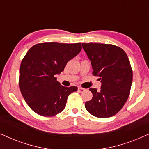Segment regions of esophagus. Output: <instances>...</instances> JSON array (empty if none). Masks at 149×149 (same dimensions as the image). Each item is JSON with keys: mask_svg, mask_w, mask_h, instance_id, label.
Masks as SVG:
<instances>
[{"mask_svg": "<svg viewBox=\"0 0 149 149\" xmlns=\"http://www.w3.org/2000/svg\"><path fill=\"white\" fill-rule=\"evenodd\" d=\"M84 90H85V89H84V88H82V87H78V92H80V93H82L83 91H84Z\"/></svg>", "mask_w": 149, "mask_h": 149, "instance_id": "esophagus-1", "label": "esophagus"}]
</instances>
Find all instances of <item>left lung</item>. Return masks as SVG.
<instances>
[{
  "label": "left lung",
  "instance_id": "8db88e82",
  "mask_svg": "<svg viewBox=\"0 0 149 149\" xmlns=\"http://www.w3.org/2000/svg\"><path fill=\"white\" fill-rule=\"evenodd\" d=\"M82 47L91 61L93 74L102 82L100 91L89 89L93 98L85 103V108L96 117H111L121 110L130 95L133 71L127 55L112 44L86 43Z\"/></svg>",
  "mask_w": 149,
  "mask_h": 149
}]
</instances>
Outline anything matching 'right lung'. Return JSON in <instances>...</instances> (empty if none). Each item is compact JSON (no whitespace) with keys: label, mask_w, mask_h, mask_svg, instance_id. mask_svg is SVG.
<instances>
[{"label":"right lung","mask_w":149,"mask_h":149,"mask_svg":"<svg viewBox=\"0 0 149 149\" xmlns=\"http://www.w3.org/2000/svg\"><path fill=\"white\" fill-rule=\"evenodd\" d=\"M81 49V43L56 42L37 43L29 49L20 65L19 85L32 110L51 117L64 110L68 96L78 88L62 86L54 76L64 71Z\"/></svg>","instance_id":"obj_1"}]
</instances>
